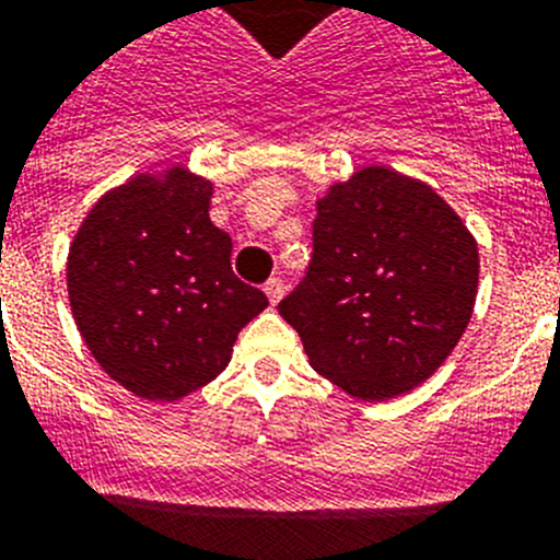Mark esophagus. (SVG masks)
<instances>
[{
    "mask_svg": "<svg viewBox=\"0 0 560 560\" xmlns=\"http://www.w3.org/2000/svg\"><path fill=\"white\" fill-rule=\"evenodd\" d=\"M265 295H267V301H270V304H279L281 299H284V284H281V279H270L265 284Z\"/></svg>",
    "mask_w": 560,
    "mask_h": 560,
    "instance_id": "1",
    "label": "esophagus"
}]
</instances>
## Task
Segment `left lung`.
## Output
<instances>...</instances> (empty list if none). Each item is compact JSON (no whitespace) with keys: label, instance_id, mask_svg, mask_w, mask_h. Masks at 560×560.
Here are the masks:
<instances>
[{"label":"left lung","instance_id":"obj_1","mask_svg":"<svg viewBox=\"0 0 560 560\" xmlns=\"http://www.w3.org/2000/svg\"><path fill=\"white\" fill-rule=\"evenodd\" d=\"M313 261L279 304L310 366L381 402L425 383L459 343L479 290V245L422 179L366 165L315 199Z\"/></svg>","mask_w":560,"mask_h":560}]
</instances>
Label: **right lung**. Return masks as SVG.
<instances>
[{
	"label": "right lung",
	"instance_id": "add662e5",
	"mask_svg": "<svg viewBox=\"0 0 560 560\" xmlns=\"http://www.w3.org/2000/svg\"><path fill=\"white\" fill-rule=\"evenodd\" d=\"M213 183L186 165L109 188L67 253V295L90 354L112 381L177 402L231 363L267 295L231 270L233 242L213 225Z\"/></svg>",
	"mask_w": 560,
	"mask_h": 560
}]
</instances>
